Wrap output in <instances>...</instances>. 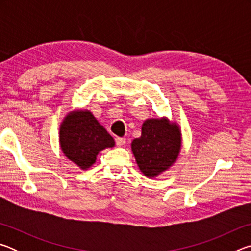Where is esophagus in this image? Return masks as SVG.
<instances>
[{"label": "esophagus", "mask_w": 251, "mask_h": 251, "mask_svg": "<svg viewBox=\"0 0 251 251\" xmlns=\"http://www.w3.org/2000/svg\"><path fill=\"white\" fill-rule=\"evenodd\" d=\"M116 145L117 146H124L126 144V138H123V137H116Z\"/></svg>", "instance_id": "obj_1"}]
</instances>
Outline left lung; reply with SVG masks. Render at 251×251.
I'll list each match as a JSON object with an SVG mask.
<instances>
[{
	"label": "left lung",
	"mask_w": 251,
	"mask_h": 251,
	"mask_svg": "<svg viewBox=\"0 0 251 251\" xmlns=\"http://www.w3.org/2000/svg\"><path fill=\"white\" fill-rule=\"evenodd\" d=\"M181 148L179 126L166 117L150 118L142 126V136L131 142V151L141 172L156 177L175 163Z\"/></svg>",
	"instance_id": "1"
}]
</instances>
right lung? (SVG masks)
Returning a JSON list of instances; mask_svg holds the SVG:
<instances>
[{
    "instance_id": "add662e5",
    "label": "right lung",
    "mask_w": 251,
    "mask_h": 251,
    "mask_svg": "<svg viewBox=\"0 0 251 251\" xmlns=\"http://www.w3.org/2000/svg\"><path fill=\"white\" fill-rule=\"evenodd\" d=\"M59 144L67 158L87 169L100 151L113 147L115 142L90 110H73L59 127Z\"/></svg>"
}]
</instances>
